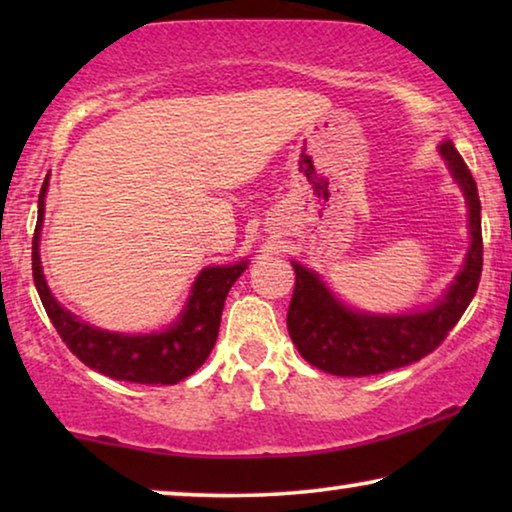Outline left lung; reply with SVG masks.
I'll list each match as a JSON object with an SVG mask.
<instances>
[{"label":"left lung","mask_w":512,"mask_h":512,"mask_svg":"<svg viewBox=\"0 0 512 512\" xmlns=\"http://www.w3.org/2000/svg\"><path fill=\"white\" fill-rule=\"evenodd\" d=\"M440 153L468 205L471 247L464 268L454 277L445 296L429 310L366 314L335 298L317 272L291 261L296 270V289L286 314V326L300 356L314 368L340 377H366L410 366L431 354L466 312L482 275L480 198L473 174L450 139L440 144Z\"/></svg>","instance_id":"obj_1"}]
</instances>
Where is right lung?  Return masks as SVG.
<instances>
[{
    "instance_id": "1",
    "label": "right lung",
    "mask_w": 512,
    "mask_h": 512,
    "mask_svg": "<svg viewBox=\"0 0 512 512\" xmlns=\"http://www.w3.org/2000/svg\"><path fill=\"white\" fill-rule=\"evenodd\" d=\"M46 188L48 177L39 193V216L32 237V277L48 319L53 321L55 331L60 333L69 352L79 356V361L86 363L88 368L121 382L177 384L184 377L193 375L212 352L216 335H219L223 303H226L230 286L247 270V261L212 265V268L202 270L193 282L184 312L163 333L128 335L102 331L65 310L46 284L39 258Z\"/></svg>"
}]
</instances>
